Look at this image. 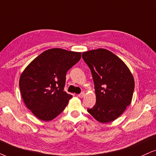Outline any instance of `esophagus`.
Wrapping results in <instances>:
<instances>
[{"mask_svg":"<svg viewBox=\"0 0 156 156\" xmlns=\"http://www.w3.org/2000/svg\"><path fill=\"white\" fill-rule=\"evenodd\" d=\"M84 96V93H83V92H82V93H80V94H78V97L79 98H83Z\"/></svg>","mask_w":156,"mask_h":156,"instance_id":"obj_1","label":"esophagus"}]
</instances>
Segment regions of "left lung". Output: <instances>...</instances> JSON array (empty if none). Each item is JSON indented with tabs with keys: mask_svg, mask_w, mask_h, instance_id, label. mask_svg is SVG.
<instances>
[{
	"mask_svg": "<svg viewBox=\"0 0 156 156\" xmlns=\"http://www.w3.org/2000/svg\"><path fill=\"white\" fill-rule=\"evenodd\" d=\"M93 75L96 103L88 113L101 123L113 122L132 102L134 80L122 59L106 49L82 53Z\"/></svg>",
	"mask_w": 156,
	"mask_h": 156,
	"instance_id": "left-lung-1",
	"label": "left lung"
}]
</instances>
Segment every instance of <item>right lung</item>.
Segmentation results:
<instances>
[{
	"instance_id": "obj_1",
	"label": "right lung",
	"mask_w": 156,
	"mask_h": 156,
	"mask_svg": "<svg viewBox=\"0 0 156 156\" xmlns=\"http://www.w3.org/2000/svg\"><path fill=\"white\" fill-rule=\"evenodd\" d=\"M81 58V53L61 48L44 51L22 73L19 88L26 106L40 120L59 115L72 98L63 90L66 74Z\"/></svg>"
}]
</instances>
